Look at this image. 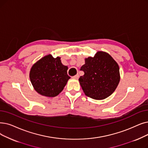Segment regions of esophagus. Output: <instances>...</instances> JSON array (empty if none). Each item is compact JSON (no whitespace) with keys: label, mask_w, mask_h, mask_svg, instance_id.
I'll return each mask as SVG.
<instances>
[{"label":"esophagus","mask_w":148,"mask_h":148,"mask_svg":"<svg viewBox=\"0 0 148 148\" xmlns=\"http://www.w3.org/2000/svg\"><path fill=\"white\" fill-rule=\"evenodd\" d=\"M73 78L74 79H75V80H78L79 78V74H77V75L73 76Z\"/></svg>","instance_id":"1"}]
</instances>
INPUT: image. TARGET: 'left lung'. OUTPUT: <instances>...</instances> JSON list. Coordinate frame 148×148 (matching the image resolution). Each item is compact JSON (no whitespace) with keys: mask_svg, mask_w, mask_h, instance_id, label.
Here are the masks:
<instances>
[{"mask_svg":"<svg viewBox=\"0 0 148 148\" xmlns=\"http://www.w3.org/2000/svg\"><path fill=\"white\" fill-rule=\"evenodd\" d=\"M84 75L79 80L83 92L88 97L103 100L111 95L120 82L119 67L108 53L99 51L94 57L85 59L81 68Z\"/></svg>","mask_w":148,"mask_h":148,"instance_id":"1","label":"left lung"}]
</instances>
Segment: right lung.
<instances>
[{
    "instance_id": "right-lung-1",
    "label": "right lung",
    "mask_w": 148,
    "mask_h": 148,
    "mask_svg": "<svg viewBox=\"0 0 148 148\" xmlns=\"http://www.w3.org/2000/svg\"><path fill=\"white\" fill-rule=\"evenodd\" d=\"M67 69L59 57L54 58L50 54L46 56L32 66L29 73L31 82L38 94L55 97L61 92L70 79Z\"/></svg>"
}]
</instances>
